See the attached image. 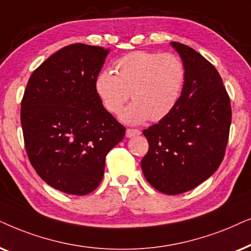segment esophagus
Listing matches in <instances>:
<instances>
[{
	"instance_id": "esophagus-1",
	"label": "esophagus",
	"mask_w": 251,
	"mask_h": 251,
	"mask_svg": "<svg viewBox=\"0 0 251 251\" xmlns=\"http://www.w3.org/2000/svg\"><path fill=\"white\" fill-rule=\"evenodd\" d=\"M141 134V132L139 129H134V128H127L126 129V138H132V136H136Z\"/></svg>"
}]
</instances>
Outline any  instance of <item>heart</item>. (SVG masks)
<instances>
[{
	"mask_svg": "<svg viewBox=\"0 0 251 251\" xmlns=\"http://www.w3.org/2000/svg\"><path fill=\"white\" fill-rule=\"evenodd\" d=\"M115 72H99L94 89L103 108L118 115L131 98V103L120 115L126 124L158 122L170 115L178 104L186 80V69L173 53L134 51L115 63Z\"/></svg>",
	"mask_w": 251,
	"mask_h": 251,
	"instance_id": "obj_1",
	"label": "heart"
}]
</instances>
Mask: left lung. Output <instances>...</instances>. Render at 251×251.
<instances>
[{
  "mask_svg": "<svg viewBox=\"0 0 251 251\" xmlns=\"http://www.w3.org/2000/svg\"><path fill=\"white\" fill-rule=\"evenodd\" d=\"M171 46L185 65V85L171 113L143 131L149 150L141 168L153 188L176 195L195 188L219 168L232 110L215 66L188 46Z\"/></svg>",
  "mask_w": 251,
  "mask_h": 251,
  "instance_id": "obj_1",
  "label": "left lung"
}]
</instances>
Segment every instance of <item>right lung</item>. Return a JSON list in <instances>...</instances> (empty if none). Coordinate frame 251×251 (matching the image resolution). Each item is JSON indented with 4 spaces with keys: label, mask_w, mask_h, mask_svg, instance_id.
<instances>
[{
    "label": "right lung",
    "mask_w": 251,
    "mask_h": 251,
    "mask_svg": "<svg viewBox=\"0 0 251 251\" xmlns=\"http://www.w3.org/2000/svg\"><path fill=\"white\" fill-rule=\"evenodd\" d=\"M108 53L83 43L66 46L26 86L21 109L26 152L40 178L63 193H92L104 175L106 153L125 135L94 89Z\"/></svg>",
    "instance_id": "1"
}]
</instances>
